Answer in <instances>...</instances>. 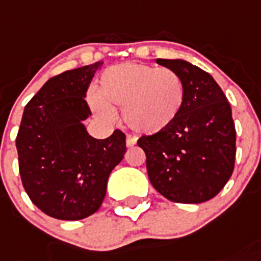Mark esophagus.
Here are the masks:
<instances>
[{
    "mask_svg": "<svg viewBox=\"0 0 261 261\" xmlns=\"http://www.w3.org/2000/svg\"><path fill=\"white\" fill-rule=\"evenodd\" d=\"M136 142H138V138H136V136L127 135V138H126V145H127L128 148L134 147V145L136 144Z\"/></svg>",
    "mask_w": 261,
    "mask_h": 261,
    "instance_id": "1",
    "label": "esophagus"
}]
</instances>
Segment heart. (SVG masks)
Returning a JSON list of instances; mask_svg holds the SVG:
<instances>
[{
  "mask_svg": "<svg viewBox=\"0 0 261 261\" xmlns=\"http://www.w3.org/2000/svg\"><path fill=\"white\" fill-rule=\"evenodd\" d=\"M96 113L111 119L109 109L122 108L126 125L139 134L153 135L175 122L184 106L186 89L177 73L142 63L108 68L95 91Z\"/></svg>",
  "mask_w": 261,
  "mask_h": 261,
  "instance_id": "obj_1",
  "label": "heart"
}]
</instances>
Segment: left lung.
<instances>
[{
	"mask_svg": "<svg viewBox=\"0 0 261 261\" xmlns=\"http://www.w3.org/2000/svg\"><path fill=\"white\" fill-rule=\"evenodd\" d=\"M179 74L184 106L170 127L142 136L147 171L155 191L177 203L214 198L232 176L236 128L228 99L207 72L181 59H157Z\"/></svg>",
	"mask_w": 261,
	"mask_h": 261,
	"instance_id": "left-lung-1",
	"label": "left lung"
}]
</instances>
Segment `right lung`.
I'll return each mask as SVG.
<instances>
[{
	"mask_svg": "<svg viewBox=\"0 0 261 261\" xmlns=\"http://www.w3.org/2000/svg\"><path fill=\"white\" fill-rule=\"evenodd\" d=\"M97 62L51 77L24 108L16 136L19 172L31 201L60 220H81L99 210L112 170L126 153V136L114 130L99 140L82 121Z\"/></svg>",
	"mask_w": 261,
	"mask_h": 261,
	"instance_id": "obj_1",
	"label": "right lung"
}]
</instances>
